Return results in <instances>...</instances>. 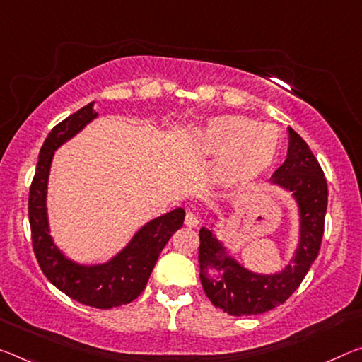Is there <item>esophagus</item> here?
<instances>
[{
    "label": "esophagus",
    "instance_id": "obj_1",
    "mask_svg": "<svg viewBox=\"0 0 362 362\" xmlns=\"http://www.w3.org/2000/svg\"><path fill=\"white\" fill-rule=\"evenodd\" d=\"M198 223H199L198 214H194V212H187V216H185V226H187V227H197Z\"/></svg>",
    "mask_w": 362,
    "mask_h": 362
}]
</instances>
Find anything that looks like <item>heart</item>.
I'll use <instances>...</instances> for the list:
<instances>
[{"label":"heart","mask_w":362,"mask_h":362,"mask_svg":"<svg viewBox=\"0 0 362 362\" xmlns=\"http://www.w3.org/2000/svg\"><path fill=\"white\" fill-rule=\"evenodd\" d=\"M190 139L204 156H221L217 170L227 180L259 174L277 156L280 143L272 125L238 114L209 117L192 130Z\"/></svg>","instance_id":"1"}]
</instances>
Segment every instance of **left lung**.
Here are the masks:
<instances>
[{"label":"left lung","instance_id":"obj_1","mask_svg":"<svg viewBox=\"0 0 362 362\" xmlns=\"http://www.w3.org/2000/svg\"><path fill=\"white\" fill-rule=\"evenodd\" d=\"M288 132L285 163L269 183L288 192L298 211V243L290 264L272 274L243 266L212 228L199 230V279L212 305L232 315L262 314L288 300L319 255L327 212V182L308 143ZM219 221V216L212 214ZM214 227V222L211 223Z\"/></svg>","mask_w":362,"mask_h":362}]
</instances>
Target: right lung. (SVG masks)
I'll use <instances>...</instances> for the list:
<instances>
[{
  "mask_svg": "<svg viewBox=\"0 0 362 362\" xmlns=\"http://www.w3.org/2000/svg\"><path fill=\"white\" fill-rule=\"evenodd\" d=\"M93 106L95 101H91L78 109L57 124L45 140L28 194V221L33 251L49 282L82 305L111 309L134 301L145 290L159 253L182 227L185 209L175 208L146 222L134 233L130 242L106 262H77L57 246L51 235L47 204L51 164L57 148L98 117Z\"/></svg>",
  "mask_w": 362,
  "mask_h": 362,
  "instance_id": "1",
  "label": "right lung"
}]
</instances>
